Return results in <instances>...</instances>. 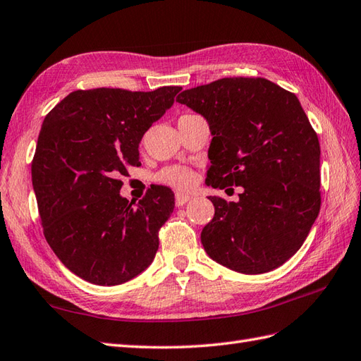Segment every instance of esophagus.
Here are the masks:
<instances>
[{
  "label": "esophagus",
  "instance_id": "esophagus-1",
  "mask_svg": "<svg viewBox=\"0 0 361 361\" xmlns=\"http://www.w3.org/2000/svg\"><path fill=\"white\" fill-rule=\"evenodd\" d=\"M192 200V195H188V193H175V205L177 207H181V205L186 204L188 201Z\"/></svg>",
  "mask_w": 361,
  "mask_h": 361
}]
</instances>
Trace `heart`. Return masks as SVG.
I'll return each instance as SVG.
<instances>
[{"label": "heart", "instance_id": "heart-1", "mask_svg": "<svg viewBox=\"0 0 361 361\" xmlns=\"http://www.w3.org/2000/svg\"><path fill=\"white\" fill-rule=\"evenodd\" d=\"M157 180L175 189H189L195 183V173L188 166L172 164L157 173Z\"/></svg>", "mask_w": 361, "mask_h": 361}]
</instances>
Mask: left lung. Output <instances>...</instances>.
Instances as JSON below:
<instances>
[{"label": "left lung", "instance_id": "obj_1", "mask_svg": "<svg viewBox=\"0 0 361 361\" xmlns=\"http://www.w3.org/2000/svg\"><path fill=\"white\" fill-rule=\"evenodd\" d=\"M177 101L209 122V186L243 189L238 202L209 197L205 252L248 275L281 266L321 210V147L300 99L266 78L230 77L183 90Z\"/></svg>", "mask_w": 361, "mask_h": 361}]
</instances>
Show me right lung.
I'll list each match as a JSON object with an SVG mask.
<instances>
[{
    "label": "right lung",
    "instance_id": "1",
    "mask_svg": "<svg viewBox=\"0 0 361 361\" xmlns=\"http://www.w3.org/2000/svg\"><path fill=\"white\" fill-rule=\"evenodd\" d=\"M180 90H75L44 119L32 161L40 222L59 260L92 284L127 283L156 257L173 193L151 186L133 205L119 177L139 166L143 135Z\"/></svg>",
    "mask_w": 361,
    "mask_h": 361
}]
</instances>
